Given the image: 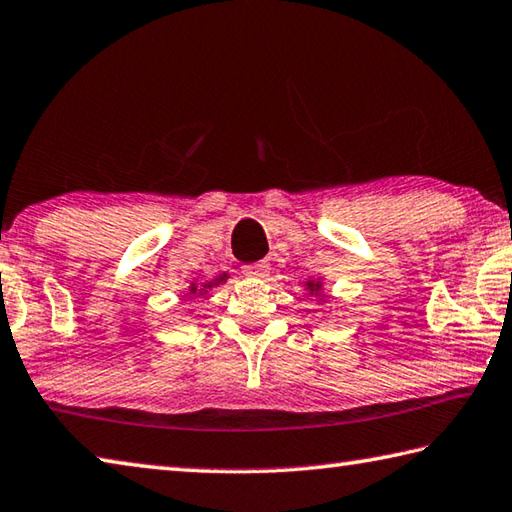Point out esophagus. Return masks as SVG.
I'll list each match as a JSON object with an SVG mask.
<instances>
[{
  "label": "esophagus",
  "instance_id": "34e87169",
  "mask_svg": "<svg viewBox=\"0 0 512 512\" xmlns=\"http://www.w3.org/2000/svg\"><path fill=\"white\" fill-rule=\"evenodd\" d=\"M270 272V263H254V265H245L242 267V274L249 276V279H263Z\"/></svg>",
  "mask_w": 512,
  "mask_h": 512
}]
</instances>
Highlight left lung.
<instances>
[{
	"label": "left lung",
	"instance_id": "8db88e82",
	"mask_svg": "<svg viewBox=\"0 0 512 512\" xmlns=\"http://www.w3.org/2000/svg\"><path fill=\"white\" fill-rule=\"evenodd\" d=\"M306 290H308L310 297H317L319 299V294L324 292V283H321V279H308L306 281Z\"/></svg>",
	"mask_w": 512,
	"mask_h": 512
}]
</instances>
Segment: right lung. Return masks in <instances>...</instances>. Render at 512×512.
Returning a JSON list of instances; mask_svg holds the SVG:
<instances>
[{
  "instance_id": "add662e5",
  "label": "right lung",
  "mask_w": 512,
  "mask_h": 512,
  "mask_svg": "<svg viewBox=\"0 0 512 512\" xmlns=\"http://www.w3.org/2000/svg\"><path fill=\"white\" fill-rule=\"evenodd\" d=\"M227 279H229V274H220V276H215L213 281H206L202 285L191 283V285H188V294H193V297H195V294H206L211 288H215V285H220V283H224Z\"/></svg>"
}]
</instances>
